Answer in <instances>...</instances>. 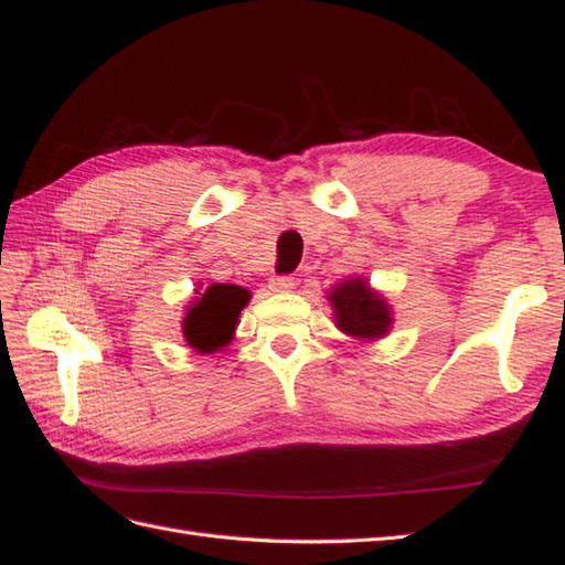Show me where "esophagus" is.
Returning a JSON list of instances; mask_svg holds the SVG:
<instances>
[{"mask_svg": "<svg viewBox=\"0 0 565 565\" xmlns=\"http://www.w3.org/2000/svg\"><path fill=\"white\" fill-rule=\"evenodd\" d=\"M292 287H295V278H290V275H275V278H270L273 292H292Z\"/></svg>", "mask_w": 565, "mask_h": 565, "instance_id": "esophagus-1", "label": "esophagus"}]
</instances>
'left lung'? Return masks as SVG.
I'll list each match as a JSON object with an SVG mask.
<instances>
[{
    "instance_id": "8db88e82",
    "label": "left lung",
    "mask_w": 565,
    "mask_h": 565,
    "mask_svg": "<svg viewBox=\"0 0 565 565\" xmlns=\"http://www.w3.org/2000/svg\"><path fill=\"white\" fill-rule=\"evenodd\" d=\"M327 300L332 305L337 329H342L356 342H379L391 332L393 307L361 275H351V278L337 282L327 292Z\"/></svg>"
}]
</instances>
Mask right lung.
<instances>
[{
	"instance_id": "obj_1",
	"label": "right lung",
	"mask_w": 565,
	"mask_h": 565,
	"mask_svg": "<svg viewBox=\"0 0 565 565\" xmlns=\"http://www.w3.org/2000/svg\"><path fill=\"white\" fill-rule=\"evenodd\" d=\"M250 302V290L241 285L214 282L186 305L182 319L184 342L196 354H214L228 347L236 337L238 317L243 307Z\"/></svg>"
}]
</instances>
